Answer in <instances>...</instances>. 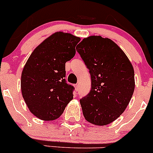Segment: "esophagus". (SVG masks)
<instances>
[{
  "instance_id": "esophagus-1",
  "label": "esophagus",
  "mask_w": 153,
  "mask_h": 153,
  "mask_svg": "<svg viewBox=\"0 0 153 153\" xmlns=\"http://www.w3.org/2000/svg\"><path fill=\"white\" fill-rule=\"evenodd\" d=\"M75 87H76V90H78V89H79V85H78V84H76V85H75Z\"/></svg>"
}]
</instances>
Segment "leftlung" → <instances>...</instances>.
Here are the masks:
<instances>
[{"instance_id": "left-lung-1", "label": "left lung", "mask_w": 153, "mask_h": 153, "mask_svg": "<svg viewBox=\"0 0 153 153\" xmlns=\"http://www.w3.org/2000/svg\"><path fill=\"white\" fill-rule=\"evenodd\" d=\"M76 47L91 76V90L79 100L84 118L94 125H108L123 113L132 98L133 67L123 51L109 38L89 36Z\"/></svg>"}]
</instances>
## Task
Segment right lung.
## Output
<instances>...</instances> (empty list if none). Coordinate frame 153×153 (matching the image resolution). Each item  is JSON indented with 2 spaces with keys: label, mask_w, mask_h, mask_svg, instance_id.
I'll return each instance as SVG.
<instances>
[{
  "label": "right lung",
  "mask_w": 153,
  "mask_h": 153,
  "mask_svg": "<svg viewBox=\"0 0 153 153\" xmlns=\"http://www.w3.org/2000/svg\"><path fill=\"white\" fill-rule=\"evenodd\" d=\"M77 36L57 32L33 51L23 69V98L35 117L56 120L74 98V87L65 79V63L75 56Z\"/></svg>",
  "instance_id": "add662e5"
}]
</instances>
